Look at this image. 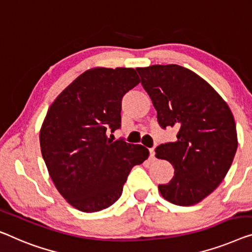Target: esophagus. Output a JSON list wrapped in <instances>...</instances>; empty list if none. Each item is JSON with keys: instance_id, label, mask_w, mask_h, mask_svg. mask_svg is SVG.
<instances>
[{"instance_id": "obj_1", "label": "esophagus", "mask_w": 252, "mask_h": 252, "mask_svg": "<svg viewBox=\"0 0 252 252\" xmlns=\"http://www.w3.org/2000/svg\"><path fill=\"white\" fill-rule=\"evenodd\" d=\"M149 160H150V162H155V160H156L155 149H154V148L149 149Z\"/></svg>"}]
</instances>
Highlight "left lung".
Instances as JSON below:
<instances>
[{
    "label": "left lung",
    "instance_id": "left-lung-1",
    "mask_svg": "<svg viewBox=\"0 0 252 252\" xmlns=\"http://www.w3.org/2000/svg\"><path fill=\"white\" fill-rule=\"evenodd\" d=\"M137 71L159 126L179 130L176 141L155 149L157 158L174 167V176L158 186L159 192L174 205H196L220 185L233 162L238 148L233 114L220 94L187 67L155 64Z\"/></svg>",
    "mask_w": 252,
    "mask_h": 252
}]
</instances>
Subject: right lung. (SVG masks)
Segmentation results:
<instances>
[{
  "label": "right lung",
  "mask_w": 252,
  "mask_h": 252,
  "mask_svg": "<svg viewBox=\"0 0 252 252\" xmlns=\"http://www.w3.org/2000/svg\"><path fill=\"white\" fill-rule=\"evenodd\" d=\"M139 82L132 67H94L48 108L39 132L43 158L59 192L81 212L113 205L131 168L148 158L142 145L108 138L121 126L122 97Z\"/></svg>",
  "instance_id": "add662e5"
}]
</instances>
